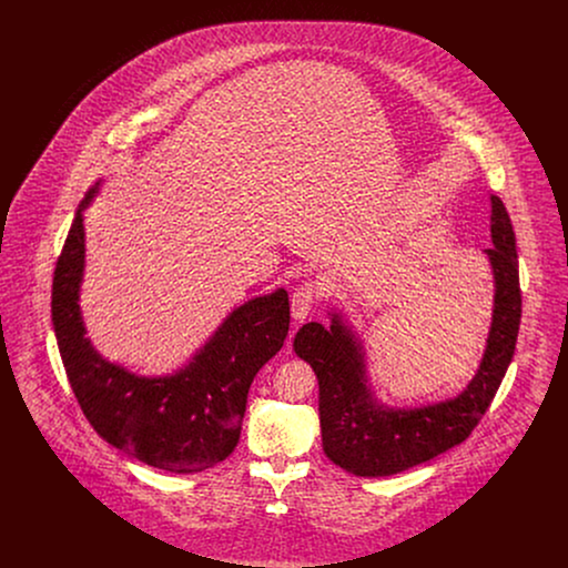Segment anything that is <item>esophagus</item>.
I'll return each instance as SVG.
<instances>
[{"label":"esophagus","instance_id":"1","mask_svg":"<svg viewBox=\"0 0 568 568\" xmlns=\"http://www.w3.org/2000/svg\"><path fill=\"white\" fill-rule=\"evenodd\" d=\"M315 306V285L304 283L292 294V317L296 324H302Z\"/></svg>","mask_w":568,"mask_h":568}]
</instances>
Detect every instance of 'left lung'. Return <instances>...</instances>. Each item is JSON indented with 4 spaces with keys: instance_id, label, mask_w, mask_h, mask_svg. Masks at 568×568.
I'll list each match as a JSON object with an SVG mask.
<instances>
[{
    "instance_id": "obj_1",
    "label": "left lung",
    "mask_w": 568,
    "mask_h": 568,
    "mask_svg": "<svg viewBox=\"0 0 568 568\" xmlns=\"http://www.w3.org/2000/svg\"><path fill=\"white\" fill-rule=\"evenodd\" d=\"M487 262L494 278L486 349L473 378L456 396L426 405H387L371 377L366 343L341 306L329 325H302L294 352L320 381V422L327 458L357 477H389L456 447L479 424L514 357L519 320V268L511 216L489 195Z\"/></svg>"
}]
</instances>
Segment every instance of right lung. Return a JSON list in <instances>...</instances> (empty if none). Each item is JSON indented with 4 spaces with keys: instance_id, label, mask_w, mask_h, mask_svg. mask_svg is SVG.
Wrapping results in <instances>:
<instances>
[{
    "instance_id": "add662e5",
    "label": "right lung",
    "mask_w": 568,
    "mask_h": 568,
    "mask_svg": "<svg viewBox=\"0 0 568 568\" xmlns=\"http://www.w3.org/2000/svg\"><path fill=\"white\" fill-rule=\"evenodd\" d=\"M102 185L87 191L54 268V338L72 392L112 447L176 475L213 468L239 445L253 377L285 343L290 297L283 287L248 297L172 373L140 375L110 362L87 336L81 311L84 211Z\"/></svg>"
}]
</instances>
